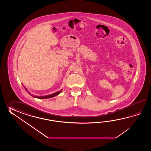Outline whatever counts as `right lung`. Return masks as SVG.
I'll return each mask as SVG.
<instances>
[{
	"instance_id": "add662e5",
	"label": "right lung",
	"mask_w": 151,
	"mask_h": 151,
	"mask_svg": "<svg viewBox=\"0 0 151 151\" xmlns=\"http://www.w3.org/2000/svg\"><path fill=\"white\" fill-rule=\"evenodd\" d=\"M25 90L27 91V90L26 89ZM61 92V91H58L57 92H56V93H53V94H50V95H48V96H33L32 95H31L32 96H34V97H35V98H38V99H47V98H52V97H54V96H57L58 95L59 93H60V92Z\"/></svg>"
}]
</instances>
